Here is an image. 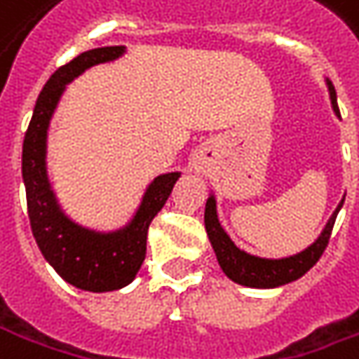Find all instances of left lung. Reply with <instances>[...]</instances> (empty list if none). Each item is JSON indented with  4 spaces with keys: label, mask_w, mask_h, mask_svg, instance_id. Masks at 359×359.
<instances>
[{
    "label": "left lung",
    "mask_w": 359,
    "mask_h": 359,
    "mask_svg": "<svg viewBox=\"0 0 359 359\" xmlns=\"http://www.w3.org/2000/svg\"><path fill=\"white\" fill-rule=\"evenodd\" d=\"M326 87L327 93H330V101H332V109H334L336 117L340 118V109H338V101H336V89H334L332 81L327 77ZM344 198L336 206L332 217L327 218L326 226L322 229L318 238L310 246H306L300 252L282 256V258H262V256H254V254L238 248L226 234V230L222 229L220 220H218L215 192H210L208 198H206L204 226H206L208 241L212 244V250L217 254L218 264L232 282H236L241 286H248V288H280L284 284H290L294 280L302 278L304 274L320 260L324 248L327 246L330 234H332L336 217H338L341 204H344Z\"/></svg>",
    "instance_id": "obj_1"
}]
</instances>
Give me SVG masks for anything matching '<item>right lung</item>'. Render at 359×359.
Here are the masks:
<instances>
[{"instance_id": "1", "label": "right lung", "mask_w": 359, "mask_h": 359, "mask_svg": "<svg viewBox=\"0 0 359 359\" xmlns=\"http://www.w3.org/2000/svg\"><path fill=\"white\" fill-rule=\"evenodd\" d=\"M127 53L125 45L83 51L59 67L37 97L21 155V175L27 194V212L33 236L57 274L85 292H113L129 286L139 274L147 254V232L165 206L180 172H163L147 184L141 203L118 229L97 230L69 217L57 198L47 170L49 127L69 83L87 69L117 61Z\"/></svg>"}]
</instances>
